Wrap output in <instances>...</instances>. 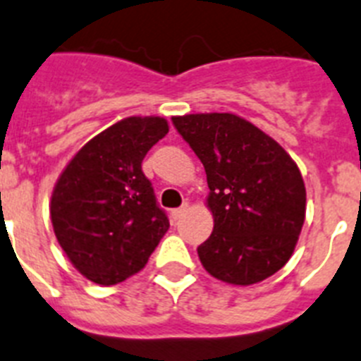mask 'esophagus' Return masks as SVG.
Wrapping results in <instances>:
<instances>
[{
  "label": "esophagus",
  "instance_id": "obj_1",
  "mask_svg": "<svg viewBox=\"0 0 361 361\" xmlns=\"http://www.w3.org/2000/svg\"><path fill=\"white\" fill-rule=\"evenodd\" d=\"M187 209H189V205H187V203H185V205H181L180 209H174V211L171 212L172 219H174V221H178V219L183 218V214H185V212H187Z\"/></svg>",
  "mask_w": 361,
  "mask_h": 361
}]
</instances>
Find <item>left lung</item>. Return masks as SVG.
<instances>
[{
    "instance_id": "left-lung-1",
    "label": "left lung",
    "mask_w": 361,
    "mask_h": 361,
    "mask_svg": "<svg viewBox=\"0 0 361 361\" xmlns=\"http://www.w3.org/2000/svg\"><path fill=\"white\" fill-rule=\"evenodd\" d=\"M203 163L214 231L198 247L205 271L252 285L293 256L305 221V183L294 159L256 125L231 112L174 116Z\"/></svg>"
}]
</instances>
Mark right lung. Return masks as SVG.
Instances as JSON below:
<instances>
[{"label":"right lung","instance_id":"right-lung-1","mask_svg":"<svg viewBox=\"0 0 361 361\" xmlns=\"http://www.w3.org/2000/svg\"><path fill=\"white\" fill-rule=\"evenodd\" d=\"M169 133L159 116H130L105 128L68 161L50 198L58 243L87 280L114 285L145 267L169 218L142 171Z\"/></svg>","mask_w":361,"mask_h":361}]
</instances>
